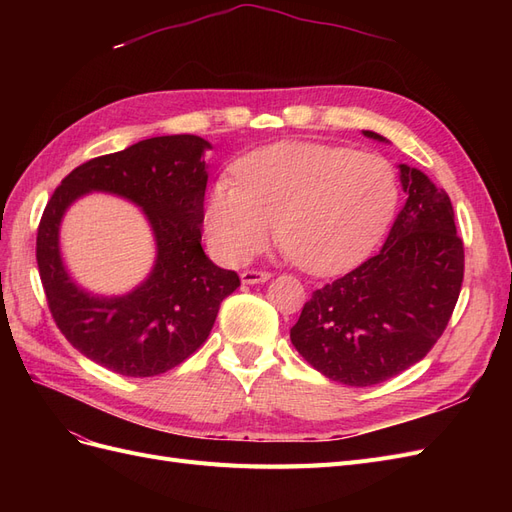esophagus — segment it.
<instances>
[{"label":"esophagus","instance_id":"esophagus-1","mask_svg":"<svg viewBox=\"0 0 512 512\" xmlns=\"http://www.w3.org/2000/svg\"><path fill=\"white\" fill-rule=\"evenodd\" d=\"M271 280V273L269 271H260V269H247L241 273V282L243 284H260V282H267Z\"/></svg>","mask_w":512,"mask_h":512}]
</instances>
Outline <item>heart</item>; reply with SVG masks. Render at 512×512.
<instances>
[{
    "mask_svg": "<svg viewBox=\"0 0 512 512\" xmlns=\"http://www.w3.org/2000/svg\"><path fill=\"white\" fill-rule=\"evenodd\" d=\"M235 181L211 185L205 230L224 262L241 265L277 241L309 273L359 262L393 222L397 173L378 153L320 143H275L235 164Z\"/></svg>",
    "mask_w": 512,
    "mask_h": 512,
    "instance_id": "heart-1",
    "label": "heart"
}]
</instances>
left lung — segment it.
Listing matches in <instances>:
<instances>
[{
    "instance_id": "obj_1",
    "label": "left lung",
    "mask_w": 512,
    "mask_h": 512,
    "mask_svg": "<svg viewBox=\"0 0 512 512\" xmlns=\"http://www.w3.org/2000/svg\"><path fill=\"white\" fill-rule=\"evenodd\" d=\"M365 136L384 138L365 130ZM408 194L382 250L314 290L290 342L329 380L371 386L436 346L463 282V241L448 194L421 170L399 166Z\"/></svg>"
}]
</instances>
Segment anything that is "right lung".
<instances>
[{"instance_id":"1","label":"right lung","mask_w":512,"mask_h":512,"mask_svg":"<svg viewBox=\"0 0 512 512\" xmlns=\"http://www.w3.org/2000/svg\"><path fill=\"white\" fill-rule=\"evenodd\" d=\"M211 145L194 134L156 136L76 166L46 203L36 260L57 329L94 363L130 378L164 374L207 342L220 303L241 286L200 245ZM111 191L143 206L159 258L148 280L126 298H94L67 277L58 256V222L71 200Z\"/></svg>"}]
</instances>
